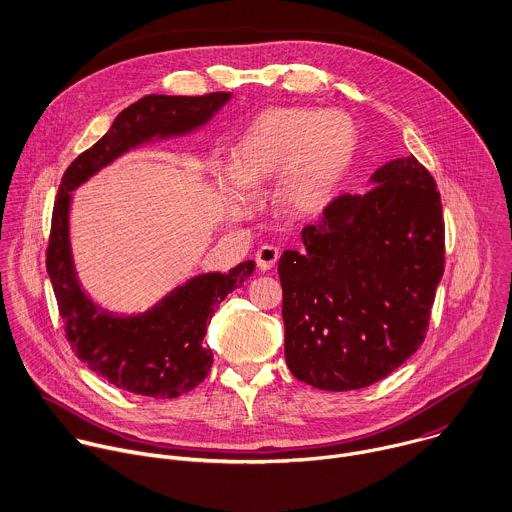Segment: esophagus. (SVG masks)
<instances>
[{
	"mask_svg": "<svg viewBox=\"0 0 512 512\" xmlns=\"http://www.w3.org/2000/svg\"><path fill=\"white\" fill-rule=\"evenodd\" d=\"M280 258V250L276 246H262L258 252H256V264L260 270H270Z\"/></svg>",
	"mask_w": 512,
	"mask_h": 512,
	"instance_id": "34e87169",
	"label": "esophagus"
}]
</instances>
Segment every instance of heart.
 <instances>
[{"mask_svg":"<svg viewBox=\"0 0 512 512\" xmlns=\"http://www.w3.org/2000/svg\"><path fill=\"white\" fill-rule=\"evenodd\" d=\"M358 142L354 120L318 108H274L256 116L232 150V172L218 186L232 218L252 212L248 188L280 178V198L296 212L322 208L344 176Z\"/></svg>","mask_w":512,"mask_h":512,"instance_id":"b5f03b06","label":"heart"}]
</instances>
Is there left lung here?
Segmentation results:
<instances>
[{
  "label": "left lung",
  "instance_id": "obj_1",
  "mask_svg": "<svg viewBox=\"0 0 512 512\" xmlns=\"http://www.w3.org/2000/svg\"><path fill=\"white\" fill-rule=\"evenodd\" d=\"M366 194H342L286 250L284 354L320 390L370 386L424 342L444 272V220L430 172L414 158L378 168Z\"/></svg>",
  "mask_w": 512,
  "mask_h": 512
}]
</instances>
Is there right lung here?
<instances>
[{
  "label": "right lung",
  "instance_id": "obj_1",
  "mask_svg": "<svg viewBox=\"0 0 512 512\" xmlns=\"http://www.w3.org/2000/svg\"><path fill=\"white\" fill-rule=\"evenodd\" d=\"M230 92L206 96H144L128 106L108 134L80 154L66 170L52 214L46 266L76 356L110 384L150 398H176L196 388L212 368L204 344L206 324L218 304L254 272L246 260L230 272L190 278L156 306L134 316L98 308L82 290L70 248L72 190L112 164L124 152L154 138L188 134L204 126Z\"/></svg>",
  "mask_w": 512,
  "mask_h": 512
}]
</instances>
